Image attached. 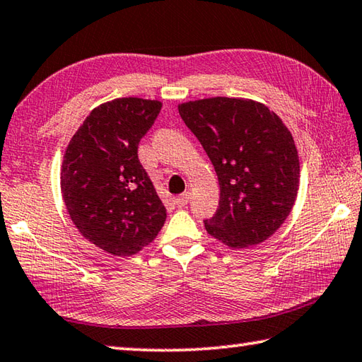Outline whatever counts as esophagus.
Segmentation results:
<instances>
[{
  "instance_id": "obj_1",
  "label": "esophagus",
  "mask_w": 362,
  "mask_h": 362,
  "mask_svg": "<svg viewBox=\"0 0 362 362\" xmlns=\"http://www.w3.org/2000/svg\"><path fill=\"white\" fill-rule=\"evenodd\" d=\"M189 199H192V194L183 193L180 196H177V198L174 199V202H175L177 207H183V206H187V204L189 202Z\"/></svg>"
}]
</instances>
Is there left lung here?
Instances as JSON below:
<instances>
[{
	"label": "left lung",
	"instance_id": "1",
	"mask_svg": "<svg viewBox=\"0 0 362 362\" xmlns=\"http://www.w3.org/2000/svg\"><path fill=\"white\" fill-rule=\"evenodd\" d=\"M179 114L218 175V210L204 221L207 233L231 248L271 238L290 215L299 188L290 129L264 104L240 98L183 103Z\"/></svg>",
	"mask_w": 362,
	"mask_h": 362
}]
</instances>
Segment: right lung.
Instances as JSON below:
<instances>
[{"label": "right lung", "instance_id": "add662e5", "mask_svg": "<svg viewBox=\"0 0 362 362\" xmlns=\"http://www.w3.org/2000/svg\"><path fill=\"white\" fill-rule=\"evenodd\" d=\"M161 110L160 101L118 98L91 110L62 163V193L85 239L115 256L148 245L166 221L137 147Z\"/></svg>", "mask_w": 362, "mask_h": 362}]
</instances>
